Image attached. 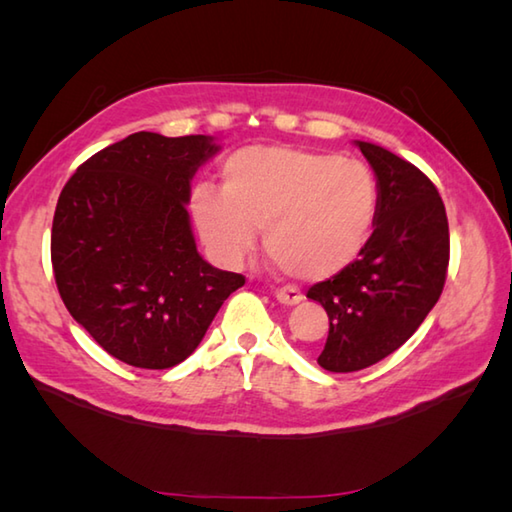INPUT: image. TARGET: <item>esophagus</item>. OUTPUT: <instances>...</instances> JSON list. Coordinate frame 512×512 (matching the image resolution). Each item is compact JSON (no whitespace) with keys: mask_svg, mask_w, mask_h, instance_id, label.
<instances>
[{"mask_svg":"<svg viewBox=\"0 0 512 512\" xmlns=\"http://www.w3.org/2000/svg\"><path fill=\"white\" fill-rule=\"evenodd\" d=\"M275 297H277V301H279V303H284V306H297V303H301V301H303V295H301V292H299L297 288H292V286L279 288V290L275 292Z\"/></svg>","mask_w":512,"mask_h":512,"instance_id":"1","label":"esophagus"}]
</instances>
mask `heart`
Returning <instances> with one entry per match:
<instances>
[{"mask_svg":"<svg viewBox=\"0 0 512 512\" xmlns=\"http://www.w3.org/2000/svg\"><path fill=\"white\" fill-rule=\"evenodd\" d=\"M378 209L374 173L330 151L246 147L224 162L222 191L191 193L195 226L228 264L242 259L264 226V248L288 275L328 279L361 255Z\"/></svg>","mask_w":512,"mask_h":512,"instance_id":"b5f03b06","label":"heart"}]
</instances>
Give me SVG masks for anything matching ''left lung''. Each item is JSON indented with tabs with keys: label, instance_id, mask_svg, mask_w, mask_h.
<instances>
[{
	"label": "left lung",
	"instance_id": "obj_1",
	"mask_svg": "<svg viewBox=\"0 0 512 512\" xmlns=\"http://www.w3.org/2000/svg\"><path fill=\"white\" fill-rule=\"evenodd\" d=\"M354 145L376 176L374 233L356 262L308 290L330 319L317 363L339 374L396 352L438 303L449 268L447 211L433 182L385 147Z\"/></svg>",
	"mask_w": 512,
	"mask_h": 512
}]
</instances>
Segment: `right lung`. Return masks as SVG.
Segmentation results:
<instances>
[{"label":"right lung","instance_id":"1","mask_svg":"<svg viewBox=\"0 0 512 512\" xmlns=\"http://www.w3.org/2000/svg\"><path fill=\"white\" fill-rule=\"evenodd\" d=\"M211 136L138 132L101 149L65 182L50 255L59 295L107 354L143 369L191 356L244 277L200 257L191 180Z\"/></svg>","mask_w":512,"mask_h":512}]
</instances>
